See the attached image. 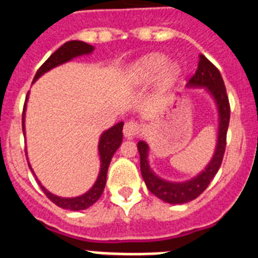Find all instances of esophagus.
<instances>
[{"mask_svg":"<svg viewBox=\"0 0 258 258\" xmlns=\"http://www.w3.org/2000/svg\"><path fill=\"white\" fill-rule=\"evenodd\" d=\"M124 136L126 138H133L138 134L140 132V125L137 124L136 121H126L124 125Z\"/></svg>","mask_w":258,"mask_h":258,"instance_id":"34e87169","label":"esophagus"}]
</instances>
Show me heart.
I'll use <instances>...</instances> for the list:
<instances>
[{
    "label": "heart",
    "mask_w": 258,
    "mask_h": 258,
    "mask_svg": "<svg viewBox=\"0 0 258 258\" xmlns=\"http://www.w3.org/2000/svg\"><path fill=\"white\" fill-rule=\"evenodd\" d=\"M159 75V83L161 86H169L181 75V67L175 61H168L163 54L154 52L137 60L131 68V76L140 84L151 83Z\"/></svg>",
    "instance_id": "b5f03b06"
}]
</instances>
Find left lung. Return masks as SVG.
Masks as SVG:
<instances>
[{
    "label": "left lung",
    "instance_id": "obj_1",
    "mask_svg": "<svg viewBox=\"0 0 258 258\" xmlns=\"http://www.w3.org/2000/svg\"><path fill=\"white\" fill-rule=\"evenodd\" d=\"M186 88L204 89V92L213 99L214 106L217 108V143L214 147L213 156L206 168L187 181H168V179L161 178L160 175H157L151 169L149 161L150 146L145 141H140L137 143L141 156V173H142L146 186L155 197L169 204H184V203L197 199L200 194L208 187L214 175L217 174L221 163H222L225 147H226V134L230 121V104L226 88H225L220 71L203 54L199 55L197 72L191 77Z\"/></svg>",
    "mask_w": 258,
    "mask_h": 258
}]
</instances>
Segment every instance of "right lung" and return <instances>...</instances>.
Instances as JSON below:
<instances>
[{
	"instance_id": "1",
	"label": "right lung",
	"mask_w": 258,
	"mask_h": 258,
	"mask_svg": "<svg viewBox=\"0 0 258 258\" xmlns=\"http://www.w3.org/2000/svg\"><path fill=\"white\" fill-rule=\"evenodd\" d=\"M93 51H94V46L86 44L84 41H68V42L61 45L56 51L52 52L44 64L41 66L40 70H38L37 74H36L35 79H33V83L37 81L42 75H45L46 72L51 71L52 68L64 64L67 61H71L72 59L79 58V56L89 55V54H92ZM28 97L29 93L27 94L26 104H24V109H23V134H24V136H26V111ZM122 126H124V122L120 121L117 122V124L113 125V126L109 127V129H107V131H104L103 133L101 134V137H99V142H98V155H99V160H101L99 173H98L97 179H95L94 184H93L92 187L89 188L86 192H84L83 195H79V197L61 198L55 195V194L50 192V191L46 190V188L41 184V182L38 181V178L36 177L35 172H33L31 164H29L28 161L29 169H31L32 173L35 174L38 184L41 186V188H42V191L45 192V195H46L55 206L60 207V208L63 209H68V211H84V209L92 207L93 204L101 198L102 192H103L104 190V186H106L107 170H108L111 159H112L113 154L117 151V149L120 147V145H121L122 142ZM26 155L27 160H28V154H27V152Z\"/></svg>"
}]
</instances>
